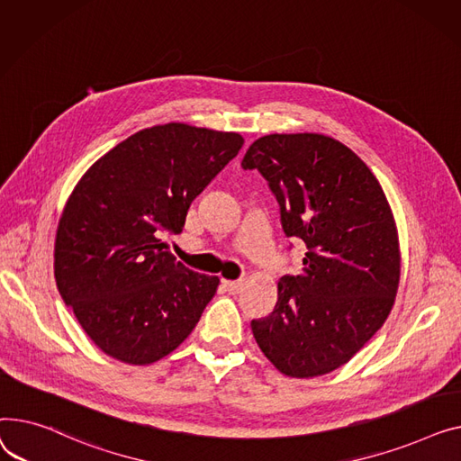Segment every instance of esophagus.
<instances>
[{
    "label": "esophagus",
    "mask_w": 461,
    "mask_h": 461,
    "mask_svg": "<svg viewBox=\"0 0 461 461\" xmlns=\"http://www.w3.org/2000/svg\"><path fill=\"white\" fill-rule=\"evenodd\" d=\"M223 286L229 294H238L243 288V281H223Z\"/></svg>",
    "instance_id": "esophagus-1"
}]
</instances>
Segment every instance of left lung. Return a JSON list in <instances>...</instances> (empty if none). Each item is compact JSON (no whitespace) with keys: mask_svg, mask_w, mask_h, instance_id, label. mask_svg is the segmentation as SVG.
Returning a JSON list of instances; mask_svg holds the SVG:
<instances>
[{"mask_svg":"<svg viewBox=\"0 0 461 461\" xmlns=\"http://www.w3.org/2000/svg\"><path fill=\"white\" fill-rule=\"evenodd\" d=\"M258 169L281 206L286 236L307 253L300 276L277 283L253 337L279 372L316 377L346 365L380 330L400 285L391 204L365 161L323 133H269L241 159Z\"/></svg>","mask_w":461,"mask_h":461,"instance_id":"1","label":"left lung"}]
</instances>
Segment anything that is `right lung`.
Here are the masks:
<instances>
[{
	"label": "right lung",
	"instance_id": "right-lung-1",
	"mask_svg": "<svg viewBox=\"0 0 461 461\" xmlns=\"http://www.w3.org/2000/svg\"><path fill=\"white\" fill-rule=\"evenodd\" d=\"M243 138L184 122L135 131L98 158L65 203L53 274L87 337L121 363L143 366L197 326L220 279L185 267L164 236L238 154Z\"/></svg>",
	"mask_w": 461,
	"mask_h": 461
}]
</instances>
